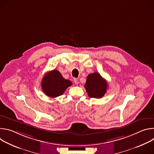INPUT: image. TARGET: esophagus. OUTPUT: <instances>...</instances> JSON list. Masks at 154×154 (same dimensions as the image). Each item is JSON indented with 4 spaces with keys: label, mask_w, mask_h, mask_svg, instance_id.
Returning a JSON list of instances; mask_svg holds the SVG:
<instances>
[{
    "label": "esophagus",
    "mask_w": 154,
    "mask_h": 154,
    "mask_svg": "<svg viewBox=\"0 0 154 154\" xmlns=\"http://www.w3.org/2000/svg\"><path fill=\"white\" fill-rule=\"evenodd\" d=\"M74 82L75 83V84L77 85L78 84V80L77 79H74Z\"/></svg>",
    "instance_id": "obj_1"
}]
</instances>
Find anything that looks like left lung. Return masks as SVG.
<instances>
[{"label":"left lung","mask_w":154,"mask_h":154,"mask_svg":"<svg viewBox=\"0 0 154 154\" xmlns=\"http://www.w3.org/2000/svg\"><path fill=\"white\" fill-rule=\"evenodd\" d=\"M85 88L90 97L101 98L106 92V81L97 72L89 74L87 77Z\"/></svg>","instance_id":"left-lung-1"}]
</instances>
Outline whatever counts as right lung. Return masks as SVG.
Returning a JSON list of instances; mask_svg holds the SVG:
<instances>
[{
	"instance_id": "add662e5",
	"label": "right lung",
	"mask_w": 154,
	"mask_h": 154,
	"mask_svg": "<svg viewBox=\"0 0 154 154\" xmlns=\"http://www.w3.org/2000/svg\"><path fill=\"white\" fill-rule=\"evenodd\" d=\"M71 85L72 82L64 79L60 72L56 69L46 73L41 81L43 92L51 97H57L62 95Z\"/></svg>"
}]
</instances>
